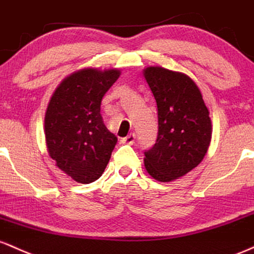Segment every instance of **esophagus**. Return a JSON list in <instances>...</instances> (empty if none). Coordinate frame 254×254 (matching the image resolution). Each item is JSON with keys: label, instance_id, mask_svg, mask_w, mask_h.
Returning a JSON list of instances; mask_svg holds the SVG:
<instances>
[{"label": "esophagus", "instance_id": "obj_1", "mask_svg": "<svg viewBox=\"0 0 254 254\" xmlns=\"http://www.w3.org/2000/svg\"><path fill=\"white\" fill-rule=\"evenodd\" d=\"M135 141V134L134 133H130V134H128L127 136H125V138L121 139V142L122 144H128V145H133Z\"/></svg>", "mask_w": 254, "mask_h": 254}]
</instances>
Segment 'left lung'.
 Listing matches in <instances>:
<instances>
[{"mask_svg":"<svg viewBox=\"0 0 254 254\" xmlns=\"http://www.w3.org/2000/svg\"><path fill=\"white\" fill-rule=\"evenodd\" d=\"M144 76L158 113L157 140L144 152V164L155 180L170 182L203 161L211 141V120L189 75L156 65L145 68Z\"/></svg>","mask_w":254,"mask_h":254,"instance_id":"obj_1","label":"left lung"}]
</instances>
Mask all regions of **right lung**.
<instances>
[{
    "mask_svg": "<svg viewBox=\"0 0 254 254\" xmlns=\"http://www.w3.org/2000/svg\"><path fill=\"white\" fill-rule=\"evenodd\" d=\"M120 74L119 69L76 70L61 81L48 104V152L56 167L79 184L101 178L118 142L103 124L101 102Z\"/></svg>",
    "mask_w": 254,
    "mask_h": 254,
    "instance_id": "1",
    "label": "right lung"
}]
</instances>
